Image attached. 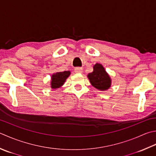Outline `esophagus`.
Here are the masks:
<instances>
[{"mask_svg": "<svg viewBox=\"0 0 156 156\" xmlns=\"http://www.w3.org/2000/svg\"><path fill=\"white\" fill-rule=\"evenodd\" d=\"M74 71L76 73H78V74H81V73L82 72V71H83V69H82V68H76Z\"/></svg>", "mask_w": 156, "mask_h": 156, "instance_id": "1", "label": "esophagus"}]
</instances>
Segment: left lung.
<instances>
[{"label":"left lung","instance_id":"left-lung-1","mask_svg":"<svg viewBox=\"0 0 156 156\" xmlns=\"http://www.w3.org/2000/svg\"><path fill=\"white\" fill-rule=\"evenodd\" d=\"M91 85L97 89L104 91L111 87L112 80L101 64L97 63L93 66V72L87 75Z\"/></svg>","mask_w":156,"mask_h":156}]
</instances>
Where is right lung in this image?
I'll return each instance as SVG.
<instances>
[{
	"label": "right lung",
	"instance_id": "add662e5",
	"mask_svg": "<svg viewBox=\"0 0 156 156\" xmlns=\"http://www.w3.org/2000/svg\"><path fill=\"white\" fill-rule=\"evenodd\" d=\"M71 74L70 71H64L54 73L51 76V88L52 89H57L62 87L66 81L69 75Z\"/></svg>",
	"mask_w": 156,
	"mask_h": 156
}]
</instances>
